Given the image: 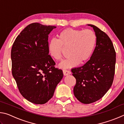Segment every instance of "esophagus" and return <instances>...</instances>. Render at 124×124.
I'll list each match as a JSON object with an SVG mask.
<instances>
[{"instance_id":"esophagus-1","label":"esophagus","mask_w":124,"mask_h":124,"mask_svg":"<svg viewBox=\"0 0 124 124\" xmlns=\"http://www.w3.org/2000/svg\"><path fill=\"white\" fill-rule=\"evenodd\" d=\"M63 74L65 76L66 75H68L71 74V72L70 70H63Z\"/></svg>"}]
</instances>
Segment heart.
Wrapping results in <instances>:
<instances>
[{
	"mask_svg": "<svg viewBox=\"0 0 124 124\" xmlns=\"http://www.w3.org/2000/svg\"><path fill=\"white\" fill-rule=\"evenodd\" d=\"M58 39L52 38L48 44V51L51 57L61 60L63 48L69 49L68 57L60 64L62 68H70L89 60L96 43V35L91 29L67 28L58 34Z\"/></svg>",
	"mask_w": 124,
	"mask_h": 124,
	"instance_id": "1",
	"label": "heart"
}]
</instances>
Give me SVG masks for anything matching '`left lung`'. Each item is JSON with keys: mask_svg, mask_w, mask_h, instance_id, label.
<instances>
[{"mask_svg": "<svg viewBox=\"0 0 124 124\" xmlns=\"http://www.w3.org/2000/svg\"><path fill=\"white\" fill-rule=\"evenodd\" d=\"M88 26L92 27L95 32V49L85 64L71 70L76 79L74 96L84 104L99 100L110 89L116 62V53L109 37L94 25Z\"/></svg>", "mask_w": 124, "mask_h": 124, "instance_id": "1", "label": "left lung"}]
</instances>
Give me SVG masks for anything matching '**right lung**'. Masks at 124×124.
I'll return each instance as SVG.
<instances>
[{"instance_id": "1", "label": "right lung", "mask_w": 124, "mask_h": 124, "mask_svg": "<svg viewBox=\"0 0 124 124\" xmlns=\"http://www.w3.org/2000/svg\"><path fill=\"white\" fill-rule=\"evenodd\" d=\"M56 28L31 23L17 37L12 47L14 78L23 97L36 104L51 99L63 77L62 70L54 67L48 51L49 34Z\"/></svg>"}]
</instances>
